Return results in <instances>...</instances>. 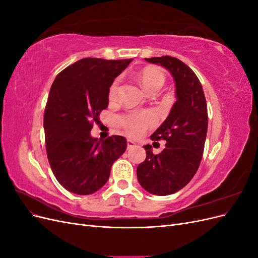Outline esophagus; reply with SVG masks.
I'll use <instances>...</instances> for the list:
<instances>
[{"label": "esophagus", "mask_w": 258, "mask_h": 258, "mask_svg": "<svg viewBox=\"0 0 258 258\" xmlns=\"http://www.w3.org/2000/svg\"><path fill=\"white\" fill-rule=\"evenodd\" d=\"M137 146V144H136V142L135 141H132V140H127V147L129 148H134V147H136Z\"/></svg>", "instance_id": "34e87169"}]
</instances>
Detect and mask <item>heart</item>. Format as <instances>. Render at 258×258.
I'll list each match as a JSON object with an SVG mask.
<instances>
[{
    "label": "heart",
    "instance_id": "obj_1",
    "mask_svg": "<svg viewBox=\"0 0 258 258\" xmlns=\"http://www.w3.org/2000/svg\"><path fill=\"white\" fill-rule=\"evenodd\" d=\"M139 81L146 92L152 93L154 91L157 92L165 85L166 76L158 69L146 67L139 73ZM119 83V79H115L110 85L107 97L111 102L116 101L117 96H118ZM119 123L129 135L138 136L144 132L148 126L155 123V116L151 113H135L122 115L119 117Z\"/></svg>",
    "mask_w": 258,
    "mask_h": 258
}]
</instances>
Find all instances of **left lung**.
<instances>
[{
	"label": "left lung",
	"instance_id": "obj_1",
	"mask_svg": "<svg viewBox=\"0 0 258 258\" xmlns=\"http://www.w3.org/2000/svg\"><path fill=\"white\" fill-rule=\"evenodd\" d=\"M172 74L176 102L167 119L151 136L152 141L165 140L166 147L155 155L145 145L146 158L137 169L139 183L157 196H167L182 189L196 174L202 159L208 131V107L197 75L184 62L171 56L147 59Z\"/></svg>",
	"mask_w": 258,
	"mask_h": 258
}]
</instances>
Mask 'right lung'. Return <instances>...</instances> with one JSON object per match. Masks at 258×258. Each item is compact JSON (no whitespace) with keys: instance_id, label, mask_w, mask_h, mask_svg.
I'll return each mask as SVG.
<instances>
[{"instance_id":"right-lung-1","label":"right lung","mask_w":258,"mask_h":258,"mask_svg":"<svg viewBox=\"0 0 258 258\" xmlns=\"http://www.w3.org/2000/svg\"><path fill=\"white\" fill-rule=\"evenodd\" d=\"M130 62L84 58L61 71L51 85L44 113L46 152L53 175L69 191L99 190L126 151L123 137L98 140L90 131L107 108L110 85Z\"/></svg>"}]
</instances>
